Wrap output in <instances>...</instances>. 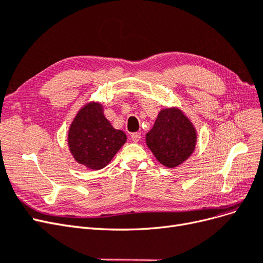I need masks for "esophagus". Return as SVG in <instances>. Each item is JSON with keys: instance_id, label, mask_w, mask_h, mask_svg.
Segmentation results:
<instances>
[{"instance_id": "1", "label": "esophagus", "mask_w": 263, "mask_h": 263, "mask_svg": "<svg viewBox=\"0 0 263 263\" xmlns=\"http://www.w3.org/2000/svg\"><path fill=\"white\" fill-rule=\"evenodd\" d=\"M140 138H141V134L140 133H133L132 134V140L133 141L137 142V141L140 140Z\"/></svg>"}]
</instances>
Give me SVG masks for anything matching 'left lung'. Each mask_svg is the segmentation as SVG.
Wrapping results in <instances>:
<instances>
[{"label": "left lung", "instance_id": "1", "mask_svg": "<svg viewBox=\"0 0 263 263\" xmlns=\"http://www.w3.org/2000/svg\"><path fill=\"white\" fill-rule=\"evenodd\" d=\"M146 141L159 162L174 168L193 153L196 132L180 109L165 108L159 113L153 129L147 134Z\"/></svg>", "mask_w": 263, "mask_h": 263}]
</instances>
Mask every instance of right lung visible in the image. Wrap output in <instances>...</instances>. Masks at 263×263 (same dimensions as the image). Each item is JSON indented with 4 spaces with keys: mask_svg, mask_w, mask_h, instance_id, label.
Here are the masks:
<instances>
[{
    "mask_svg": "<svg viewBox=\"0 0 263 263\" xmlns=\"http://www.w3.org/2000/svg\"><path fill=\"white\" fill-rule=\"evenodd\" d=\"M125 141V133L113 128L99 103H90L79 110L68 135L71 154L92 170L106 166Z\"/></svg>",
    "mask_w": 263,
    "mask_h": 263,
    "instance_id": "obj_1",
    "label": "right lung"
}]
</instances>
